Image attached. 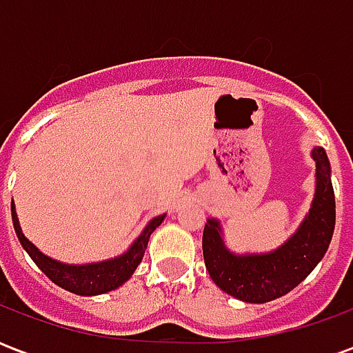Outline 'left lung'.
I'll use <instances>...</instances> for the list:
<instances>
[{
  "label": "left lung",
  "instance_id": "8db88e82",
  "mask_svg": "<svg viewBox=\"0 0 353 353\" xmlns=\"http://www.w3.org/2000/svg\"><path fill=\"white\" fill-rule=\"evenodd\" d=\"M316 161V196L303 225L276 252L234 255L219 236V223L210 219L202 234L204 263L212 280L234 299L268 303L295 289L323 259L334 230V191L325 151H312Z\"/></svg>",
  "mask_w": 353,
  "mask_h": 353
}]
</instances>
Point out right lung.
I'll list each match as a JSON object with an SVG mask.
<instances>
[{
	"label": "right lung",
	"instance_id": "obj_1",
	"mask_svg": "<svg viewBox=\"0 0 353 353\" xmlns=\"http://www.w3.org/2000/svg\"><path fill=\"white\" fill-rule=\"evenodd\" d=\"M11 212H12V225L17 230V236H19L20 244L26 250L28 255L34 259V263L43 270V274L52 280L57 285H60L65 291H72L75 295H101V293H108L113 291L119 285H123L124 281L130 278L134 270L138 268V265L143 259V253H145L147 242L149 236L164 219V215L154 217L153 221L149 223L145 230L139 234V238L132 244V248L126 253H123L121 257L115 259L101 261V263H92V265H64V263H58V261L50 259L47 255H43L37 248H35L30 240H28L22 230H20L19 217L14 214V206L11 202Z\"/></svg>",
	"mask_w": 353,
	"mask_h": 353
}]
</instances>
